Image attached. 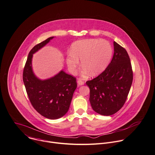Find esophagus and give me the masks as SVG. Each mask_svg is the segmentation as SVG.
I'll use <instances>...</instances> for the list:
<instances>
[{"label":"esophagus","instance_id":"esophagus-1","mask_svg":"<svg viewBox=\"0 0 155 155\" xmlns=\"http://www.w3.org/2000/svg\"><path fill=\"white\" fill-rule=\"evenodd\" d=\"M77 82H78V84L79 85H82L84 84V82L83 81H82L81 79H79L78 80Z\"/></svg>","mask_w":155,"mask_h":155}]
</instances>
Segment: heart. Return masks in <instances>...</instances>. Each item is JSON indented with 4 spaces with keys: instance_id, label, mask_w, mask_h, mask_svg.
<instances>
[{
    "instance_id": "obj_1",
    "label": "heart",
    "mask_w": 155,
    "mask_h": 155,
    "mask_svg": "<svg viewBox=\"0 0 155 155\" xmlns=\"http://www.w3.org/2000/svg\"><path fill=\"white\" fill-rule=\"evenodd\" d=\"M113 55L111 44L106 40L89 39L78 41L72 44L66 56V63L70 72L75 73L81 60L84 67L81 74L87 77L91 73L95 76L104 71Z\"/></svg>"
}]
</instances>
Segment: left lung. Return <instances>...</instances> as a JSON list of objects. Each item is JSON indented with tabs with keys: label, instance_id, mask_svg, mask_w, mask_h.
<instances>
[{
	"label": "left lung",
	"instance_id": "1",
	"mask_svg": "<svg viewBox=\"0 0 155 155\" xmlns=\"http://www.w3.org/2000/svg\"><path fill=\"white\" fill-rule=\"evenodd\" d=\"M111 61L97 78L86 82L90 89V103L97 113L110 116L125 104L133 80L129 56L124 48L115 41Z\"/></svg>",
	"mask_w": 155,
	"mask_h": 155
}]
</instances>
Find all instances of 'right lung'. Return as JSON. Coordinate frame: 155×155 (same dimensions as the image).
Segmentation results:
<instances>
[{"label": "right lung", "instance_id": "obj_1", "mask_svg": "<svg viewBox=\"0 0 155 155\" xmlns=\"http://www.w3.org/2000/svg\"><path fill=\"white\" fill-rule=\"evenodd\" d=\"M54 38L47 39L31 50L23 74V82L31 105L40 114L50 119L61 117L68 112L77 87L76 79L63 70L45 80L39 79L33 73V54Z\"/></svg>", "mask_w": 155, "mask_h": 155}]
</instances>
